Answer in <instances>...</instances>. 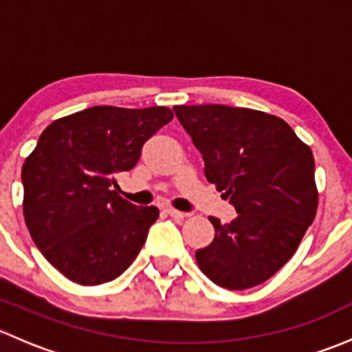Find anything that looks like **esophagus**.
I'll return each mask as SVG.
<instances>
[{
    "label": "esophagus",
    "mask_w": 352,
    "mask_h": 352,
    "mask_svg": "<svg viewBox=\"0 0 352 352\" xmlns=\"http://www.w3.org/2000/svg\"><path fill=\"white\" fill-rule=\"evenodd\" d=\"M165 211H166V214L172 216V218H175V219H184V218H186V216H187L186 212L179 211V209H173V208H166Z\"/></svg>",
    "instance_id": "esophagus-1"
}]
</instances>
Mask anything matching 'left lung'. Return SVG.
<instances>
[{
    "label": "left lung",
    "instance_id": "obj_1",
    "mask_svg": "<svg viewBox=\"0 0 352 352\" xmlns=\"http://www.w3.org/2000/svg\"><path fill=\"white\" fill-rule=\"evenodd\" d=\"M177 119L204 160V173L235 206L228 225L209 218L214 240L196 252L214 285L248 289L296 252L318 208L310 146L281 119L228 105H175Z\"/></svg>",
    "mask_w": 352,
    "mask_h": 352
}]
</instances>
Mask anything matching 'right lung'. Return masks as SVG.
Segmentation results:
<instances>
[{
    "mask_svg": "<svg viewBox=\"0 0 352 352\" xmlns=\"http://www.w3.org/2000/svg\"><path fill=\"white\" fill-rule=\"evenodd\" d=\"M172 119L168 107L85 109L49 124L25 158V223L42 255L69 281L104 285L138 257L160 211L131 204L112 186Z\"/></svg>",
    "mask_w": 352,
    "mask_h": 352,
    "instance_id": "obj_1",
    "label": "right lung"
}]
</instances>
